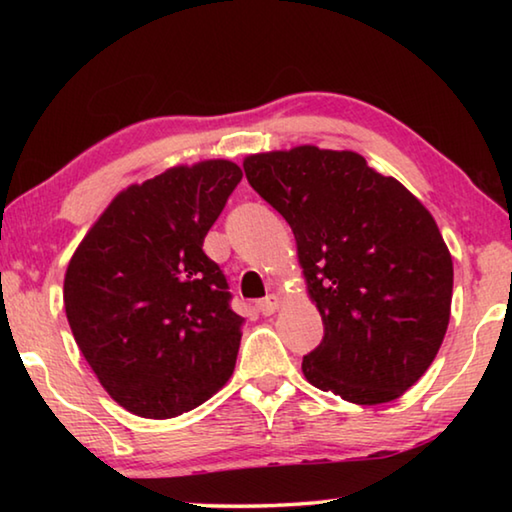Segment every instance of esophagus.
Instances as JSON below:
<instances>
[{"mask_svg": "<svg viewBox=\"0 0 512 512\" xmlns=\"http://www.w3.org/2000/svg\"><path fill=\"white\" fill-rule=\"evenodd\" d=\"M280 309V298L275 296V293H271V296H266L257 302V311H262L264 316H271L275 314V311Z\"/></svg>", "mask_w": 512, "mask_h": 512, "instance_id": "1", "label": "esophagus"}]
</instances>
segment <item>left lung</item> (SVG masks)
Masks as SVG:
<instances>
[{"mask_svg":"<svg viewBox=\"0 0 512 512\" xmlns=\"http://www.w3.org/2000/svg\"><path fill=\"white\" fill-rule=\"evenodd\" d=\"M250 187L291 225L325 336L302 359L311 386L354 404L397 400L443 345L454 266L436 221L354 151L248 155Z\"/></svg>","mask_w":512,"mask_h":512,"instance_id":"1","label":"left lung"}]
</instances>
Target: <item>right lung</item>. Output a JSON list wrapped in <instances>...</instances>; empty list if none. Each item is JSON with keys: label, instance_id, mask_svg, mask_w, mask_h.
Returning a JSON list of instances; mask_svg holds the SVG:
<instances>
[{"label": "right lung", "instance_id": "1", "mask_svg": "<svg viewBox=\"0 0 512 512\" xmlns=\"http://www.w3.org/2000/svg\"><path fill=\"white\" fill-rule=\"evenodd\" d=\"M244 173L230 160L173 167L112 198L69 259L65 314L108 395L140 418H176L225 386L244 318L203 253Z\"/></svg>", "mask_w": 512, "mask_h": 512}]
</instances>
